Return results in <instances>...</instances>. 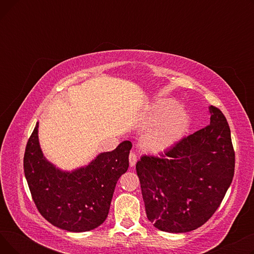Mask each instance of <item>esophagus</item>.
<instances>
[{"label": "esophagus", "mask_w": 254, "mask_h": 254, "mask_svg": "<svg viewBox=\"0 0 254 254\" xmlns=\"http://www.w3.org/2000/svg\"><path fill=\"white\" fill-rule=\"evenodd\" d=\"M137 155L134 152H130L129 156H128V161H129V166L130 167H134L137 163Z\"/></svg>", "instance_id": "1"}]
</instances>
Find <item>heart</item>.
Returning <instances> with one entry per match:
<instances>
[{"mask_svg": "<svg viewBox=\"0 0 254 254\" xmlns=\"http://www.w3.org/2000/svg\"><path fill=\"white\" fill-rule=\"evenodd\" d=\"M189 124L188 113L175 101L155 102L143 124V127L148 129L142 139V148L154 154L169 150L183 137Z\"/></svg>", "mask_w": 254, "mask_h": 254, "instance_id": "1", "label": "heart"}]
</instances>
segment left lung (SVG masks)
Segmentation results:
<instances>
[{"instance_id": "8db88e82", "label": "left lung", "mask_w": 254, "mask_h": 254, "mask_svg": "<svg viewBox=\"0 0 254 254\" xmlns=\"http://www.w3.org/2000/svg\"><path fill=\"white\" fill-rule=\"evenodd\" d=\"M210 125L136 165L146 214L156 229L186 233L217 210L233 181L235 151L223 113L209 107Z\"/></svg>"}]
</instances>
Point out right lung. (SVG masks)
<instances>
[{
  "label": "right lung",
  "mask_w": 254,
  "mask_h": 254,
  "mask_svg": "<svg viewBox=\"0 0 254 254\" xmlns=\"http://www.w3.org/2000/svg\"><path fill=\"white\" fill-rule=\"evenodd\" d=\"M39 123L23 157L24 176L41 215L62 230L82 233L101 225L108 216L119 177L127 171L129 141L73 171L56 167L44 156L39 143Z\"/></svg>",
  "instance_id": "right-lung-1"
}]
</instances>
